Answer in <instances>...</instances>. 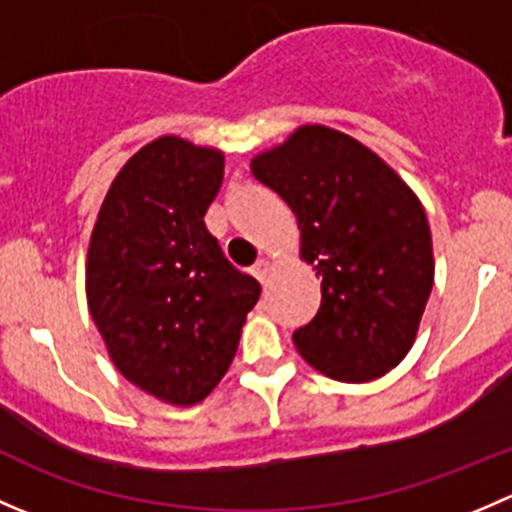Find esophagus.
I'll use <instances>...</instances> for the list:
<instances>
[{"instance_id": "1", "label": "esophagus", "mask_w": 512, "mask_h": 512, "mask_svg": "<svg viewBox=\"0 0 512 512\" xmlns=\"http://www.w3.org/2000/svg\"><path fill=\"white\" fill-rule=\"evenodd\" d=\"M270 270H272V262L267 260V257H260V260L255 262V265H252V272H255V277L260 282H265L267 280V275H270Z\"/></svg>"}]
</instances>
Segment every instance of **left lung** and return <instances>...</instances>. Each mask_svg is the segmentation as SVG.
<instances>
[{
	"label": "left lung",
	"instance_id": "8db88e82",
	"mask_svg": "<svg viewBox=\"0 0 512 512\" xmlns=\"http://www.w3.org/2000/svg\"><path fill=\"white\" fill-rule=\"evenodd\" d=\"M252 175L297 215L299 255L322 304L292 334L324 376L361 384L394 369L433 287L431 227L414 190L374 151L327 126H302L252 158Z\"/></svg>",
	"mask_w": 512,
	"mask_h": 512
}]
</instances>
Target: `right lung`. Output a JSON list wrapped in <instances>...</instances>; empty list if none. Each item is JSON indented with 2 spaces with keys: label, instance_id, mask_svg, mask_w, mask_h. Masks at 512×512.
<instances>
[{
  "label": "right lung",
  "instance_id": "right-lung-1",
  "mask_svg": "<svg viewBox=\"0 0 512 512\" xmlns=\"http://www.w3.org/2000/svg\"><path fill=\"white\" fill-rule=\"evenodd\" d=\"M218 148L160 136L118 170L86 257V299L108 356L173 406L200 404L232 364L260 282L205 227L223 185Z\"/></svg>",
  "mask_w": 512,
  "mask_h": 512
}]
</instances>
